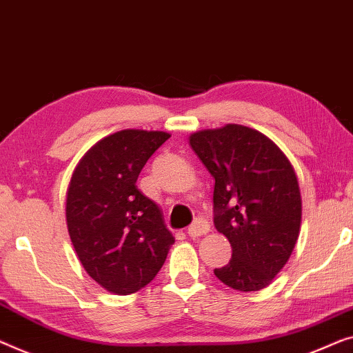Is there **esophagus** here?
Here are the masks:
<instances>
[{
    "mask_svg": "<svg viewBox=\"0 0 353 353\" xmlns=\"http://www.w3.org/2000/svg\"><path fill=\"white\" fill-rule=\"evenodd\" d=\"M209 230H210V225L206 222V220L196 219L193 222V225L188 227L187 233H188V236H192V238H198V236H203V234L209 233Z\"/></svg>",
    "mask_w": 353,
    "mask_h": 353,
    "instance_id": "34e87169",
    "label": "esophagus"
}]
</instances>
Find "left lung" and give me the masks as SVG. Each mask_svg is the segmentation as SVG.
<instances>
[{"label": "left lung", "instance_id": "obj_1", "mask_svg": "<svg viewBox=\"0 0 353 353\" xmlns=\"http://www.w3.org/2000/svg\"><path fill=\"white\" fill-rule=\"evenodd\" d=\"M188 143L215 179L214 225L233 250L214 274L238 292H259L285 266L301 228L292 163L268 136L244 125L196 131Z\"/></svg>", "mask_w": 353, "mask_h": 353}]
</instances>
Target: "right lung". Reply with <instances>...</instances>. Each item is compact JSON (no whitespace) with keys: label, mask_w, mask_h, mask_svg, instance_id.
I'll return each mask as SVG.
<instances>
[{"label":"right lung","mask_w":353,"mask_h":353,"mask_svg":"<svg viewBox=\"0 0 353 353\" xmlns=\"http://www.w3.org/2000/svg\"><path fill=\"white\" fill-rule=\"evenodd\" d=\"M170 138L165 131H117L88 149L71 176L68 233L83 270L110 293L130 294L154 281L174 244L159 204L136 185Z\"/></svg>","instance_id":"add662e5"}]
</instances>
